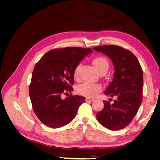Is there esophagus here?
Masks as SVG:
<instances>
[{
	"label": "esophagus",
	"instance_id": "34e87169",
	"mask_svg": "<svg viewBox=\"0 0 160 160\" xmlns=\"http://www.w3.org/2000/svg\"><path fill=\"white\" fill-rule=\"evenodd\" d=\"M95 99L93 98H85V101H89V102H92V101H93Z\"/></svg>",
	"mask_w": 160,
	"mask_h": 160
}]
</instances>
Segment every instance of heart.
Masks as SVG:
<instances>
[{"label": "heart", "instance_id": "obj_1", "mask_svg": "<svg viewBox=\"0 0 160 160\" xmlns=\"http://www.w3.org/2000/svg\"><path fill=\"white\" fill-rule=\"evenodd\" d=\"M92 62L95 67L96 70L98 72H107L108 71L109 64L108 59L103 57H97L93 59ZM81 65H78L75 69L74 77L77 78L79 75V71L80 69ZM101 90V86L97 83H85L81 84L77 87V92L80 95H84L86 97H93Z\"/></svg>", "mask_w": 160, "mask_h": 160}]
</instances>
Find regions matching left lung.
Returning <instances> with one entry per match:
<instances>
[{"instance_id": "8db88e82", "label": "left lung", "mask_w": 160, "mask_h": 160, "mask_svg": "<svg viewBox=\"0 0 160 160\" xmlns=\"http://www.w3.org/2000/svg\"><path fill=\"white\" fill-rule=\"evenodd\" d=\"M93 49L109 57L115 70L113 80L104 93L116 99L113 104L103 101L104 108L97 113V119L108 129H122L133 120L142 102V69L136 57L121 47L103 45Z\"/></svg>"}]
</instances>
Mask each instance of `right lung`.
I'll use <instances>...</instances> for the list:
<instances>
[{"instance_id": "right-lung-1", "label": "right lung", "mask_w": 160, "mask_h": 160, "mask_svg": "<svg viewBox=\"0 0 160 160\" xmlns=\"http://www.w3.org/2000/svg\"><path fill=\"white\" fill-rule=\"evenodd\" d=\"M91 49L66 47L47 52L38 61L32 73L29 95L34 112L41 122L51 128H59L73 119L84 97L65 99L61 96L73 89L74 71Z\"/></svg>"}]
</instances>
